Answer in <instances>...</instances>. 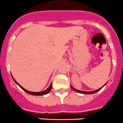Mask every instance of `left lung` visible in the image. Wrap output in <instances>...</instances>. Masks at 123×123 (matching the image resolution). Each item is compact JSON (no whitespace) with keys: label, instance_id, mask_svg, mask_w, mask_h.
Returning a JSON list of instances; mask_svg holds the SVG:
<instances>
[{"label":"left lung","instance_id":"1","mask_svg":"<svg viewBox=\"0 0 123 123\" xmlns=\"http://www.w3.org/2000/svg\"><path fill=\"white\" fill-rule=\"evenodd\" d=\"M105 85H104V86H105ZM104 86H103V87H104ZM103 87H102L100 88V89H98L95 90V91H91V92H87V91H79V90L76 89H74V88L71 85V87L72 88L73 90H74V91H76V92H78V93H80V94H94V93H96V92H98V91H99L101 89H102V88Z\"/></svg>","mask_w":123,"mask_h":123}]
</instances>
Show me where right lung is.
Here are the masks:
<instances>
[{
	"label": "right lung",
	"mask_w": 123,
	"mask_h": 123,
	"mask_svg": "<svg viewBox=\"0 0 123 123\" xmlns=\"http://www.w3.org/2000/svg\"><path fill=\"white\" fill-rule=\"evenodd\" d=\"M12 78H13V80H14V81H15V83L17 84H18V85L20 87H21V89H22L24 91H25V92H26V93H28V94H31V95H45V94L49 93L51 89H52V83H51L50 85V86L49 87L47 88V89L46 90H45V91H42V92H30V91H27V90L25 89H24V88L22 86H21L19 85V84H18V82H17V81H15V79H14V78L13 76H12Z\"/></svg>",
	"instance_id": "obj_1"
}]
</instances>
